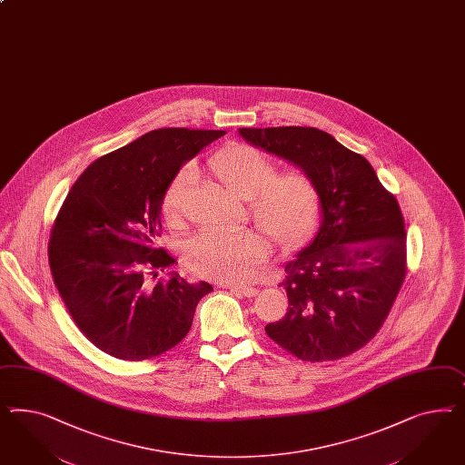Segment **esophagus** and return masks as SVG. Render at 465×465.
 Masks as SVG:
<instances>
[{"mask_svg": "<svg viewBox=\"0 0 465 465\" xmlns=\"http://www.w3.org/2000/svg\"><path fill=\"white\" fill-rule=\"evenodd\" d=\"M231 292L238 293L241 297H254L258 291L252 287H241V285H229L227 287Z\"/></svg>", "mask_w": 465, "mask_h": 465, "instance_id": "34e87169", "label": "esophagus"}]
</instances>
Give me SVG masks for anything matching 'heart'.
I'll return each mask as SVG.
<instances>
[{"instance_id": "b5f03b06", "label": "heart", "mask_w": 465, "mask_h": 465, "mask_svg": "<svg viewBox=\"0 0 465 465\" xmlns=\"http://www.w3.org/2000/svg\"><path fill=\"white\" fill-rule=\"evenodd\" d=\"M213 173L227 190L250 202L256 224L280 246L299 244L314 226L319 209L318 188L302 172L277 174L275 163L250 146H231L215 153ZM193 176L188 166L174 176L163 202L172 223L183 217L186 186ZM266 241L252 227L203 231L186 242L183 260L199 277L244 283L265 263Z\"/></svg>"}]
</instances>
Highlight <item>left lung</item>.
I'll return each instance as SVG.
<instances>
[{
  "mask_svg": "<svg viewBox=\"0 0 465 465\" xmlns=\"http://www.w3.org/2000/svg\"><path fill=\"white\" fill-rule=\"evenodd\" d=\"M239 134L301 168L321 203L316 236L285 265L287 314L266 324V334L305 361L348 357L381 330L406 277L398 200L371 163L331 134L295 125Z\"/></svg>",
  "mask_w": 465,
  "mask_h": 465,
  "instance_id": "8db88e82",
  "label": "left lung"
}]
</instances>
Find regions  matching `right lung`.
I'll list each match as a JSON object with an SVG mask.
<instances>
[{"instance_id": "add662e5", "label": "right lung", "mask_w": 465, "mask_h": 465, "mask_svg": "<svg viewBox=\"0 0 465 465\" xmlns=\"http://www.w3.org/2000/svg\"><path fill=\"white\" fill-rule=\"evenodd\" d=\"M224 131L158 129L94 161L71 186L54 221L49 265L71 318L96 348L129 361L154 359L190 331L207 282L173 273L156 246L161 205L186 161Z\"/></svg>"}]
</instances>
